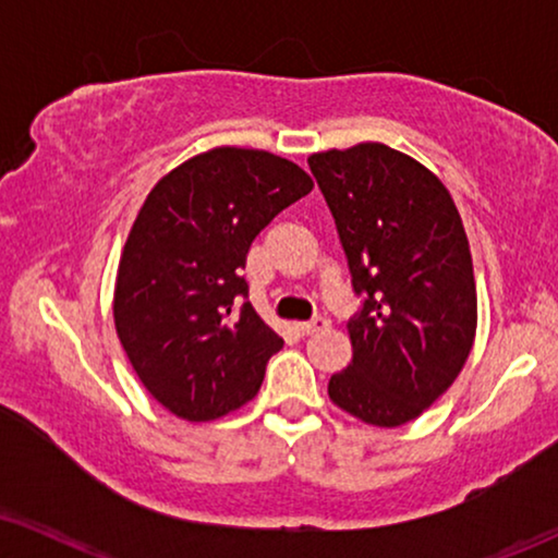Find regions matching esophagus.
Instances as JSON below:
<instances>
[{
  "mask_svg": "<svg viewBox=\"0 0 558 558\" xmlns=\"http://www.w3.org/2000/svg\"><path fill=\"white\" fill-rule=\"evenodd\" d=\"M325 327H330V319H327V317H315V319H312V323H294L292 330L304 338V335H315L319 330H325Z\"/></svg>",
  "mask_w": 558,
  "mask_h": 558,
  "instance_id": "1",
  "label": "esophagus"
}]
</instances>
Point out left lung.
Returning a JSON list of instances; mask_svg holds the SVG:
<instances>
[{
    "label": "left lung",
    "mask_w": 558,
    "mask_h": 558,
    "mask_svg": "<svg viewBox=\"0 0 558 558\" xmlns=\"http://www.w3.org/2000/svg\"><path fill=\"white\" fill-rule=\"evenodd\" d=\"M363 307L348 323L353 361L330 401L373 426L422 416L460 376L477 330V292L460 210L437 174L380 142L307 157Z\"/></svg>",
    "instance_id": "obj_1"
}]
</instances>
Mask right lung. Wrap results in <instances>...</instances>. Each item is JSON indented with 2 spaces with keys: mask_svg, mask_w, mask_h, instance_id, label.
Here are the masks:
<instances>
[{
  "mask_svg": "<svg viewBox=\"0 0 558 558\" xmlns=\"http://www.w3.org/2000/svg\"><path fill=\"white\" fill-rule=\"evenodd\" d=\"M315 182L264 149L216 147L151 187L119 258L113 325L144 388L174 416L213 422L248 403L284 340L241 277L251 243Z\"/></svg>",
  "mask_w": 558,
  "mask_h": 558,
  "instance_id": "add662e5",
  "label": "right lung"
}]
</instances>
